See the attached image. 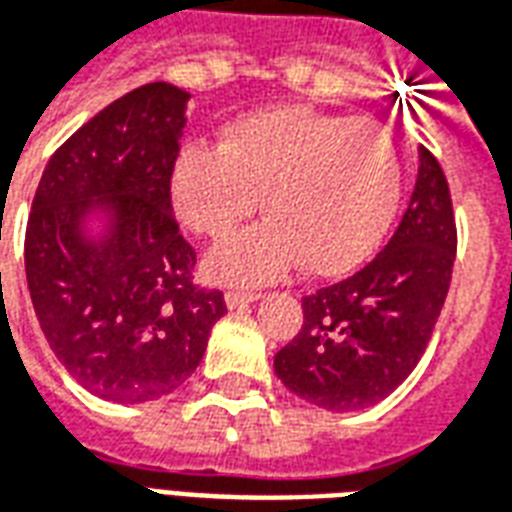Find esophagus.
<instances>
[{"label":"esophagus","instance_id":"esophagus-1","mask_svg":"<svg viewBox=\"0 0 512 512\" xmlns=\"http://www.w3.org/2000/svg\"><path fill=\"white\" fill-rule=\"evenodd\" d=\"M257 299H260V293H241V290H227L224 293L227 310H241V307H246V304H252Z\"/></svg>","mask_w":512,"mask_h":512}]
</instances>
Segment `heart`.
Segmentation results:
<instances>
[{
    "label": "heart",
    "instance_id": "b5f03b06",
    "mask_svg": "<svg viewBox=\"0 0 512 512\" xmlns=\"http://www.w3.org/2000/svg\"><path fill=\"white\" fill-rule=\"evenodd\" d=\"M403 161L376 120L279 106L222 128L219 147L186 145L169 167L178 219L227 235L263 197L266 222L211 249L213 279L260 285L293 266L334 277L373 255L395 219Z\"/></svg>",
    "mask_w": 512,
    "mask_h": 512
}]
</instances>
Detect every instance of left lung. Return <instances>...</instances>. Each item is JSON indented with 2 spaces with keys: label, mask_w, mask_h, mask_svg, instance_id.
<instances>
[{
  "label": "left lung",
  "mask_w": 512,
  "mask_h": 512,
  "mask_svg": "<svg viewBox=\"0 0 512 512\" xmlns=\"http://www.w3.org/2000/svg\"><path fill=\"white\" fill-rule=\"evenodd\" d=\"M455 244L450 186L439 161L419 147L417 183L395 235L354 277L301 299V332L274 356L279 381L337 414L392 395L436 329Z\"/></svg>",
  "instance_id": "1"
}]
</instances>
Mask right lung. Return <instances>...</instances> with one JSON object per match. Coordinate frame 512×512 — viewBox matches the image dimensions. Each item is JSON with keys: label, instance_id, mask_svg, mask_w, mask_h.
I'll return each mask as SVG.
<instances>
[{"label": "right lung", "instance_id": "1", "mask_svg": "<svg viewBox=\"0 0 512 512\" xmlns=\"http://www.w3.org/2000/svg\"><path fill=\"white\" fill-rule=\"evenodd\" d=\"M191 95L136 87L51 156L27 222L32 307L51 351L112 403H147L197 370L219 290L191 285L194 249L178 230L169 167Z\"/></svg>", "mask_w": 512, "mask_h": 512}]
</instances>
